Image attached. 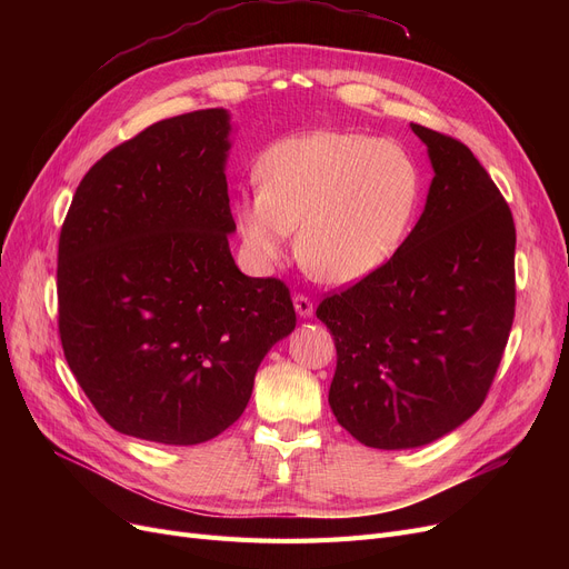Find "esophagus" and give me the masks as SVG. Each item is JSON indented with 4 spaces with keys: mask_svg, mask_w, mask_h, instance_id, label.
<instances>
[{
    "mask_svg": "<svg viewBox=\"0 0 569 569\" xmlns=\"http://www.w3.org/2000/svg\"><path fill=\"white\" fill-rule=\"evenodd\" d=\"M292 302H295V311H297V316L300 318H311L313 316V302L309 300L307 295H295L292 297Z\"/></svg>",
    "mask_w": 569,
    "mask_h": 569,
    "instance_id": "1",
    "label": "esophagus"
}]
</instances>
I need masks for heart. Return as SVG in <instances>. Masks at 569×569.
I'll return each mask as SVG.
<instances>
[{
	"label": "heart",
	"mask_w": 569,
	"mask_h": 569,
	"mask_svg": "<svg viewBox=\"0 0 569 569\" xmlns=\"http://www.w3.org/2000/svg\"><path fill=\"white\" fill-rule=\"evenodd\" d=\"M260 189L239 193L237 230L251 258L297 253L330 283H355L390 260L412 226L422 177L406 147L365 133L313 131L279 140L258 163Z\"/></svg>",
	"instance_id": "b5f03b06"
}]
</instances>
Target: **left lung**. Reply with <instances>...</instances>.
I'll use <instances>...</instances> for the list:
<instances>
[{
	"instance_id": "obj_1",
	"label": "left lung",
	"mask_w": 569,
	"mask_h": 569,
	"mask_svg": "<svg viewBox=\"0 0 569 569\" xmlns=\"http://www.w3.org/2000/svg\"><path fill=\"white\" fill-rule=\"evenodd\" d=\"M410 129L433 168L420 221L380 269L316 311L337 346L330 408L376 450L429 445L475 415L515 320L510 207L463 142Z\"/></svg>"
}]
</instances>
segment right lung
I'll use <instances>...</instances> for the list:
<instances>
[{"label": "right lung", "instance_id": "right-lung-1", "mask_svg": "<svg viewBox=\"0 0 569 569\" xmlns=\"http://www.w3.org/2000/svg\"><path fill=\"white\" fill-rule=\"evenodd\" d=\"M223 108L147 127L97 161L59 234V337L119 433L198 445L244 412L267 350L295 330L279 279L239 272Z\"/></svg>", "mask_w": 569, "mask_h": 569}]
</instances>
